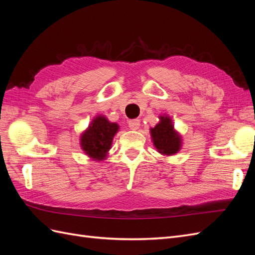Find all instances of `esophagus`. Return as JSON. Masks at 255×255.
I'll use <instances>...</instances> for the list:
<instances>
[{
    "mask_svg": "<svg viewBox=\"0 0 255 255\" xmlns=\"http://www.w3.org/2000/svg\"><path fill=\"white\" fill-rule=\"evenodd\" d=\"M128 127H129L130 129H134V130L138 129V128H139V127H140V120H138V119L129 120L128 121Z\"/></svg>",
    "mask_w": 255,
    "mask_h": 255,
    "instance_id": "esophagus-1",
    "label": "esophagus"
}]
</instances>
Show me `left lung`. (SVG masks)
I'll return each instance as SVG.
<instances>
[{
  "instance_id": "left-lung-1",
  "label": "left lung",
  "mask_w": 255,
  "mask_h": 255,
  "mask_svg": "<svg viewBox=\"0 0 255 255\" xmlns=\"http://www.w3.org/2000/svg\"><path fill=\"white\" fill-rule=\"evenodd\" d=\"M150 133L154 146L161 155L171 156L181 150L182 136L175 130L169 116H159V122L150 128Z\"/></svg>"
}]
</instances>
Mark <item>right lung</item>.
<instances>
[{
  "instance_id": "add662e5",
  "label": "right lung",
  "mask_w": 255,
  "mask_h": 255,
  "mask_svg": "<svg viewBox=\"0 0 255 255\" xmlns=\"http://www.w3.org/2000/svg\"><path fill=\"white\" fill-rule=\"evenodd\" d=\"M118 129L117 123L109 121L102 115H98L81 134L80 144L82 150L94 160L101 161L105 159Z\"/></svg>"
}]
</instances>
